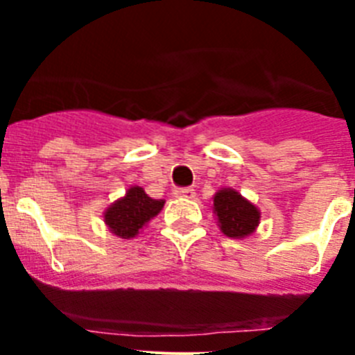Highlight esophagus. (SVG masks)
Instances as JSON below:
<instances>
[{
    "label": "esophagus",
    "mask_w": 355,
    "mask_h": 355,
    "mask_svg": "<svg viewBox=\"0 0 355 355\" xmlns=\"http://www.w3.org/2000/svg\"><path fill=\"white\" fill-rule=\"evenodd\" d=\"M174 196L175 197H184V199H193L196 197V190L193 188H175L174 190Z\"/></svg>",
    "instance_id": "obj_1"
}]
</instances>
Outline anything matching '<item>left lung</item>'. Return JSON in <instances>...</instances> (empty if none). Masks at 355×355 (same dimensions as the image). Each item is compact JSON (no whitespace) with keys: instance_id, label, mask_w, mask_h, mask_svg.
I'll return each instance as SVG.
<instances>
[{"instance_id":"1","label":"left lung","mask_w":355,"mask_h":355,"mask_svg":"<svg viewBox=\"0 0 355 355\" xmlns=\"http://www.w3.org/2000/svg\"><path fill=\"white\" fill-rule=\"evenodd\" d=\"M218 225L222 233L229 238H243L254 233L256 225L259 224V211L256 206L250 205L238 192L231 188L218 190L213 197Z\"/></svg>"}]
</instances>
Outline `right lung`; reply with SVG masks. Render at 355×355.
<instances>
[{"instance_id":"add662e5","label":"right lung","mask_w":355,"mask_h":355,"mask_svg":"<svg viewBox=\"0 0 355 355\" xmlns=\"http://www.w3.org/2000/svg\"><path fill=\"white\" fill-rule=\"evenodd\" d=\"M165 200L150 199L144 188L131 187L126 196L110 206L105 213V222L108 229L119 238H133L140 229L162 211Z\"/></svg>"}]
</instances>
